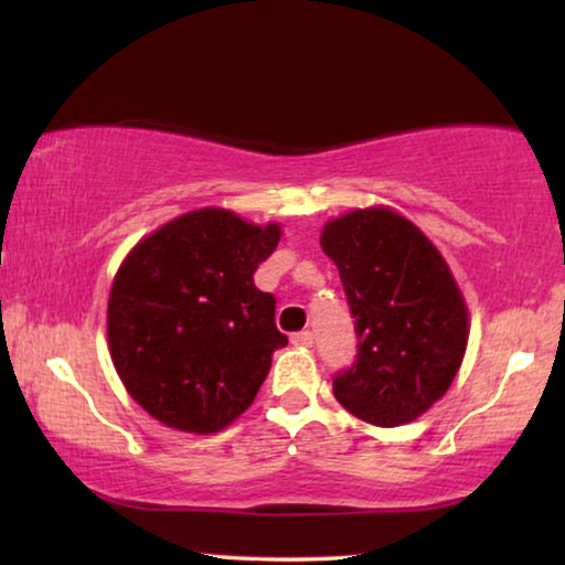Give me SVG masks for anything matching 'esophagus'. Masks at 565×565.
I'll list each match as a JSON object with an SVG mask.
<instances>
[{
    "instance_id": "34e87169",
    "label": "esophagus",
    "mask_w": 565,
    "mask_h": 565,
    "mask_svg": "<svg viewBox=\"0 0 565 565\" xmlns=\"http://www.w3.org/2000/svg\"><path fill=\"white\" fill-rule=\"evenodd\" d=\"M292 343H296V347H313V333L300 331V333H296V337H292Z\"/></svg>"
}]
</instances>
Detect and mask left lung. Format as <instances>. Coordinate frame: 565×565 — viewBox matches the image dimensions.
<instances>
[{"mask_svg": "<svg viewBox=\"0 0 565 565\" xmlns=\"http://www.w3.org/2000/svg\"><path fill=\"white\" fill-rule=\"evenodd\" d=\"M321 247L339 267L359 339L333 395L380 428L420 418L451 387L469 341V308L444 255L387 206L326 222Z\"/></svg>", "mask_w": 565, "mask_h": 565, "instance_id": "8db88e82", "label": "left lung"}]
</instances>
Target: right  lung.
Segmentation results:
<instances>
[{
	"label": "right lung",
	"mask_w": 565,
	"mask_h": 565,
	"mask_svg": "<svg viewBox=\"0 0 565 565\" xmlns=\"http://www.w3.org/2000/svg\"><path fill=\"white\" fill-rule=\"evenodd\" d=\"M280 224L195 209L137 242L106 306V339L121 384L145 413L183 433L224 430L255 403L288 337L255 269Z\"/></svg>",
	"instance_id": "add662e5"
}]
</instances>
